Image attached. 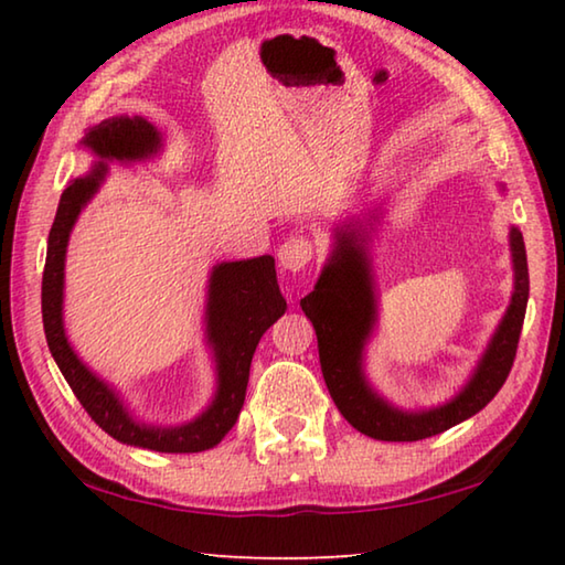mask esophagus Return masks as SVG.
I'll return each mask as SVG.
<instances>
[{
  "label": "esophagus",
  "mask_w": 565,
  "mask_h": 565,
  "mask_svg": "<svg viewBox=\"0 0 565 565\" xmlns=\"http://www.w3.org/2000/svg\"><path fill=\"white\" fill-rule=\"evenodd\" d=\"M276 256H279V266L284 271H301L311 262L313 244L311 239L301 237V234H294V237H289L281 244Z\"/></svg>",
  "instance_id": "1"
}]
</instances>
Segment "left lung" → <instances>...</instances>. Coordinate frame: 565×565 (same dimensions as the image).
Returning a JSON list of instances; mask_svg holds the SVG:
<instances>
[{"label":"left lung","mask_w":565,"mask_h":565,"mask_svg":"<svg viewBox=\"0 0 565 565\" xmlns=\"http://www.w3.org/2000/svg\"><path fill=\"white\" fill-rule=\"evenodd\" d=\"M367 232L361 222H348L335 230L333 252L328 256L313 291L301 299L303 313L311 318L318 338V358L328 393L335 407L358 433L383 443H417L465 423L491 403L507 383L514 365L521 326L529 303V264L524 237L511 227V262H514V294L491 335L484 355L469 383L449 403L419 413H405L375 393L363 373V351L373 333L377 299L373 289L371 259L365 249Z\"/></svg>","instance_id":"1"}]
</instances>
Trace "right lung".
Segmentation results:
<instances>
[{"mask_svg":"<svg viewBox=\"0 0 565 565\" xmlns=\"http://www.w3.org/2000/svg\"><path fill=\"white\" fill-rule=\"evenodd\" d=\"M81 146L98 158L94 170L68 182L61 194L56 220L49 232L44 279H41V316L49 351L58 371L74 390L90 419L122 445L152 449V452H204L222 443L237 423L249 383V367L259 338L286 311V301L276 284L274 256L222 262L210 274L207 289V343L217 371V393L210 407L192 423L180 427H158L138 423L122 405L116 390L100 381L71 348L64 331V266L71 230L81 210L106 180L108 162H138L158 156L160 130L140 116H116L88 128Z\"/></svg>","mask_w":565,"mask_h":565,"instance_id":"obj_1","label":"right lung"}]
</instances>
